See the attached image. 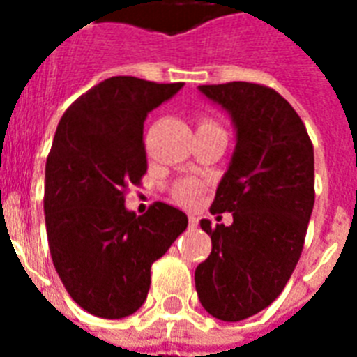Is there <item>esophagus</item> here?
<instances>
[{
    "label": "esophagus",
    "mask_w": 357,
    "mask_h": 357,
    "mask_svg": "<svg viewBox=\"0 0 357 357\" xmlns=\"http://www.w3.org/2000/svg\"><path fill=\"white\" fill-rule=\"evenodd\" d=\"M197 225H199V220H197L195 216H189V227H191V229H195Z\"/></svg>",
    "instance_id": "obj_1"
}]
</instances>
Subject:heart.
<instances>
[{
    "mask_svg": "<svg viewBox=\"0 0 357 357\" xmlns=\"http://www.w3.org/2000/svg\"><path fill=\"white\" fill-rule=\"evenodd\" d=\"M204 124H210V122H204ZM202 191H204V185L199 179H183L176 183L172 195H174V201L181 206H193L195 202L201 199Z\"/></svg>",
    "mask_w": 357,
    "mask_h": 357,
    "instance_id": "heart-1",
    "label": "heart"
}]
</instances>
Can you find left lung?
I'll return each mask as SVG.
<instances>
[{
  "label": "left lung",
  "mask_w": 357,
  "mask_h": 357,
  "mask_svg": "<svg viewBox=\"0 0 357 357\" xmlns=\"http://www.w3.org/2000/svg\"><path fill=\"white\" fill-rule=\"evenodd\" d=\"M199 91L229 112L237 145L210 206L233 212V224L201 220L212 252L195 269V287L210 315L241 321L268 307L298 264L315 201L314 145L275 89L229 82Z\"/></svg>",
  "instance_id": "8db88e82"
}]
</instances>
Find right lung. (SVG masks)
<instances>
[{"instance_id": "right-lung-1", "label": "right lung", "mask_w": 357, "mask_h": 357, "mask_svg": "<svg viewBox=\"0 0 357 357\" xmlns=\"http://www.w3.org/2000/svg\"><path fill=\"white\" fill-rule=\"evenodd\" d=\"M183 84L112 76L66 109L45 162V229L68 294L89 314L137 312L151 266L187 227V216L155 202L143 216L126 208V189L147 172L143 122Z\"/></svg>"}]
</instances>
